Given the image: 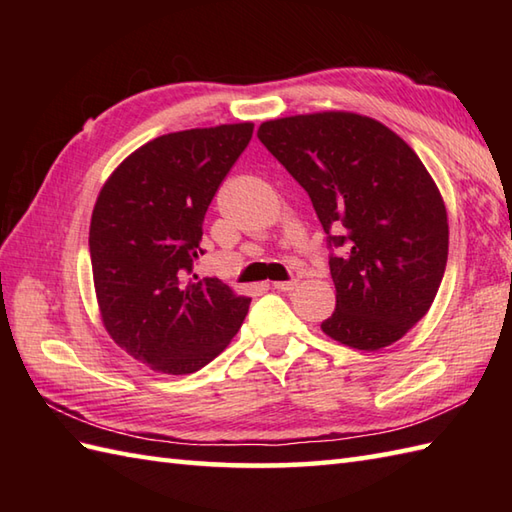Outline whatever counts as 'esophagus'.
I'll list each match as a JSON object with an SVG mask.
<instances>
[{"label": "esophagus", "instance_id": "esophagus-1", "mask_svg": "<svg viewBox=\"0 0 512 512\" xmlns=\"http://www.w3.org/2000/svg\"><path fill=\"white\" fill-rule=\"evenodd\" d=\"M275 288H277L279 292H290V290H295V288H297V279H290V281H275Z\"/></svg>", "mask_w": 512, "mask_h": 512}]
</instances>
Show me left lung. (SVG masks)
Instances as JSON below:
<instances>
[{
	"instance_id": "left-lung-1",
	"label": "left lung",
	"mask_w": 512,
	"mask_h": 512,
	"mask_svg": "<svg viewBox=\"0 0 512 512\" xmlns=\"http://www.w3.org/2000/svg\"><path fill=\"white\" fill-rule=\"evenodd\" d=\"M257 138L303 189L330 244L336 310L330 339L376 352L402 339L438 295L449 217L438 184L405 140L376 118L330 110L275 118Z\"/></svg>"
}]
</instances>
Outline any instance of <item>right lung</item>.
Returning <instances> with one entry per match:
<instances>
[{
    "label": "right lung",
    "mask_w": 512,
    "mask_h": 512,
    "mask_svg": "<svg viewBox=\"0 0 512 512\" xmlns=\"http://www.w3.org/2000/svg\"><path fill=\"white\" fill-rule=\"evenodd\" d=\"M253 123L149 140L105 180L90 222L96 303L112 341L160 374H193L231 343L250 297L191 275L215 191Z\"/></svg>",
    "instance_id": "add662e5"
}]
</instances>
